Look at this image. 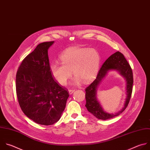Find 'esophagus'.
Listing matches in <instances>:
<instances>
[{
  "label": "esophagus",
  "instance_id": "esophagus-1",
  "mask_svg": "<svg viewBox=\"0 0 150 150\" xmlns=\"http://www.w3.org/2000/svg\"><path fill=\"white\" fill-rule=\"evenodd\" d=\"M74 91H75V89H69V94L71 95V94H72Z\"/></svg>",
  "mask_w": 150,
  "mask_h": 150
}]
</instances>
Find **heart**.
<instances>
[{
  "label": "heart",
  "mask_w": 150,
  "mask_h": 150,
  "mask_svg": "<svg viewBox=\"0 0 150 150\" xmlns=\"http://www.w3.org/2000/svg\"><path fill=\"white\" fill-rule=\"evenodd\" d=\"M61 64H52L50 71L58 83L65 85L72 76L75 75L71 84L79 85L92 81L95 77L100 64V55L96 49L89 47H71L61 54Z\"/></svg>",
  "instance_id": "heart-1"
}]
</instances>
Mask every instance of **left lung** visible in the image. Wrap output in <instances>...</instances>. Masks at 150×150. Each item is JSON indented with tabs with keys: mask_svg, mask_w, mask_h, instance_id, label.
Wrapping results in <instances>:
<instances>
[{
	"mask_svg": "<svg viewBox=\"0 0 150 150\" xmlns=\"http://www.w3.org/2000/svg\"><path fill=\"white\" fill-rule=\"evenodd\" d=\"M119 72L126 80V98L123 108L114 114L104 111L97 98V90L98 85L110 71ZM133 84V75L131 68L124 56L120 52L111 55L104 63L99 71L96 79L85 89V107L88 111L99 120H106L120 115L127 108L131 96Z\"/></svg>",
	"mask_w": 150,
	"mask_h": 150,
	"instance_id": "1",
	"label": "left lung"
}]
</instances>
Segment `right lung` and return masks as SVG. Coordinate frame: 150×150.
<instances>
[{"label": "right lung", "instance_id": "add662e5", "mask_svg": "<svg viewBox=\"0 0 150 150\" xmlns=\"http://www.w3.org/2000/svg\"><path fill=\"white\" fill-rule=\"evenodd\" d=\"M54 43L38 45L23 60L16 76V94L22 111L29 119L43 125L59 120L69 96L50 71L47 51Z\"/></svg>", "mask_w": 150, "mask_h": 150}]
</instances>
